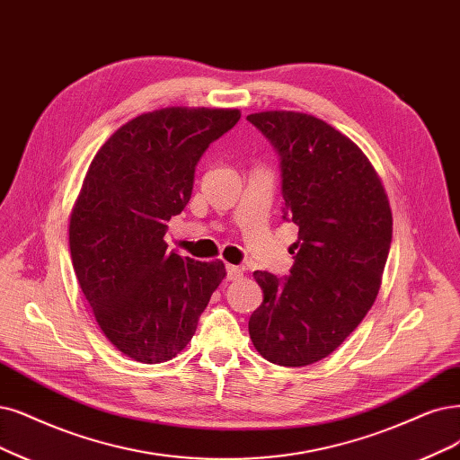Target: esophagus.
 Listing matches in <instances>:
<instances>
[{"label":"esophagus","instance_id":"obj_1","mask_svg":"<svg viewBox=\"0 0 460 460\" xmlns=\"http://www.w3.org/2000/svg\"><path fill=\"white\" fill-rule=\"evenodd\" d=\"M227 280H241L244 277L243 269L236 267V265H227Z\"/></svg>","mask_w":460,"mask_h":460}]
</instances>
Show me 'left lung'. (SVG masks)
Masks as SVG:
<instances>
[{
  "label": "left lung",
  "mask_w": 460,
  "mask_h": 460,
  "mask_svg": "<svg viewBox=\"0 0 460 460\" xmlns=\"http://www.w3.org/2000/svg\"><path fill=\"white\" fill-rule=\"evenodd\" d=\"M275 146L284 219L299 227L290 277L256 270L263 303L248 322L265 360L301 367L326 358L376 301L393 212L376 168L345 134L299 111L246 117Z\"/></svg>",
  "instance_id": "8db88e82"
}]
</instances>
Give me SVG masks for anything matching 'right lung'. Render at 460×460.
<instances>
[{
	"instance_id": "1",
	"label": "right lung",
	"mask_w": 460,
	"mask_h": 460,
	"mask_svg": "<svg viewBox=\"0 0 460 460\" xmlns=\"http://www.w3.org/2000/svg\"><path fill=\"white\" fill-rule=\"evenodd\" d=\"M239 110L163 108L130 119L98 149L70 216V252L100 330L128 358L180 354L226 265L166 252L168 219L191 199L195 166Z\"/></svg>"
}]
</instances>
